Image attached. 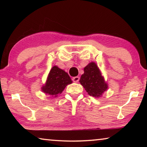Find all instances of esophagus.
Returning a JSON list of instances; mask_svg holds the SVG:
<instances>
[{"instance_id":"esophagus-1","label":"esophagus","mask_w":147,"mask_h":147,"mask_svg":"<svg viewBox=\"0 0 147 147\" xmlns=\"http://www.w3.org/2000/svg\"><path fill=\"white\" fill-rule=\"evenodd\" d=\"M72 80H73V81L74 82H78L79 81V80H80V77L79 76L73 77V78H72Z\"/></svg>"}]
</instances>
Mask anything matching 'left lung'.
Returning <instances> with one entry per match:
<instances>
[{
  "instance_id": "obj_1",
  "label": "left lung",
  "mask_w": 147,
  "mask_h": 147,
  "mask_svg": "<svg viewBox=\"0 0 147 147\" xmlns=\"http://www.w3.org/2000/svg\"><path fill=\"white\" fill-rule=\"evenodd\" d=\"M80 82L89 95L99 97L108 89V85L96 63L91 62L84 67Z\"/></svg>"
}]
</instances>
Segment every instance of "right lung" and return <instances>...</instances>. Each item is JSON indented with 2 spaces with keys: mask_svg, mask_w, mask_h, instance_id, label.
I'll list each match as a JSON object with an SVG mask.
<instances>
[{
  "mask_svg": "<svg viewBox=\"0 0 147 147\" xmlns=\"http://www.w3.org/2000/svg\"><path fill=\"white\" fill-rule=\"evenodd\" d=\"M72 83V80L69 74L63 70L54 66L50 71L45 86L42 88V91L45 93L56 96L59 93H61L67 85Z\"/></svg>",
  "mask_w": 147,
  "mask_h": 147,
  "instance_id": "obj_1",
  "label": "right lung"
}]
</instances>
